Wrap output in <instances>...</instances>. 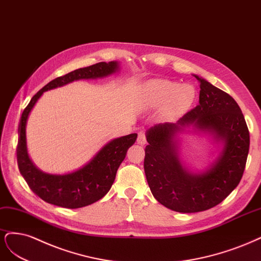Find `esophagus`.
<instances>
[{
  "mask_svg": "<svg viewBox=\"0 0 261 261\" xmlns=\"http://www.w3.org/2000/svg\"><path fill=\"white\" fill-rule=\"evenodd\" d=\"M138 143L141 145L145 144L146 143V134L144 131H140L138 134Z\"/></svg>",
  "mask_w": 261,
  "mask_h": 261,
  "instance_id": "esophagus-1",
  "label": "esophagus"
}]
</instances>
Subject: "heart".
<instances>
[{
  "instance_id": "heart-1",
  "label": "heart",
  "mask_w": 261,
  "mask_h": 261,
  "mask_svg": "<svg viewBox=\"0 0 261 261\" xmlns=\"http://www.w3.org/2000/svg\"><path fill=\"white\" fill-rule=\"evenodd\" d=\"M195 97V90L192 86L158 79L148 82L145 87L144 102L148 107H162L167 104V111L178 115L190 106Z\"/></svg>"
}]
</instances>
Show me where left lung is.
<instances>
[{
	"label": "left lung",
	"mask_w": 261,
	"mask_h": 261,
	"mask_svg": "<svg viewBox=\"0 0 261 261\" xmlns=\"http://www.w3.org/2000/svg\"><path fill=\"white\" fill-rule=\"evenodd\" d=\"M199 82L198 105L178 123H159L147 131L144 171L154 197L178 213L210 209L239 186L249 150V131L240 106L224 91L195 75ZM187 124L216 134L225 141L218 162L205 174H189L175 153L174 133Z\"/></svg>",
	"instance_id": "obj_1"
}]
</instances>
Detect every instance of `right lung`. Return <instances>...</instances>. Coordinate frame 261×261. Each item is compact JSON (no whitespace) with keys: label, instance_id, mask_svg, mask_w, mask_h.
I'll return each mask as SVG.
<instances>
[{"label":"right lung","instance_id":"1","mask_svg":"<svg viewBox=\"0 0 261 261\" xmlns=\"http://www.w3.org/2000/svg\"><path fill=\"white\" fill-rule=\"evenodd\" d=\"M118 68L116 62L97 63L85 68L75 69L48 82L23 109L18 125V144L16 149L19 171L31 191L46 203L65 208H80L95 203L111 190L116 173L134 144L138 134L115 139L106 144L92 161L81 169L68 174H48L37 169L31 163L26 147V123L29 113L44 91L62 87L79 79L99 78L112 74Z\"/></svg>","mask_w":261,"mask_h":261}]
</instances>
